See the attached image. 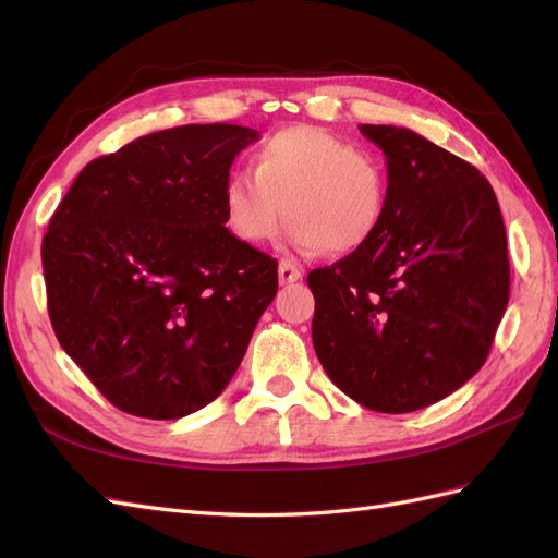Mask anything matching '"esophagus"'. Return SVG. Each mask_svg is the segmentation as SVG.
Masks as SVG:
<instances>
[{"label":"esophagus","mask_w":558,"mask_h":558,"mask_svg":"<svg viewBox=\"0 0 558 558\" xmlns=\"http://www.w3.org/2000/svg\"><path fill=\"white\" fill-rule=\"evenodd\" d=\"M302 279V269L298 265H293L291 260H281L279 263V283H295Z\"/></svg>","instance_id":"obj_1"}]
</instances>
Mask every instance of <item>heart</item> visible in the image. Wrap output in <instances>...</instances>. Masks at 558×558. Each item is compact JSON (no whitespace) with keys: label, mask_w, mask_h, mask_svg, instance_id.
I'll return each instance as SVG.
<instances>
[{"label":"heart","mask_w":558,"mask_h":558,"mask_svg":"<svg viewBox=\"0 0 558 558\" xmlns=\"http://www.w3.org/2000/svg\"><path fill=\"white\" fill-rule=\"evenodd\" d=\"M251 172L232 174L223 189L226 226L244 244L272 242L286 214L295 244L349 256L384 226V162L328 130L293 125L272 134L253 154Z\"/></svg>","instance_id":"obj_1"}]
</instances>
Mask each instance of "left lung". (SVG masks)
Segmentation results:
<instances>
[{"instance_id": "8db88e82", "label": "left lung", "mask_w": 558, "mask_h": 558, "mask_svg": "<svg viewBox=\"0 0 558 558\" xmlns=\"http://www.w3.org/2000/svg\"><path fill=\"white\" fill-rule=\"evenodd\" d=\"M386 156L377 238L312 269L314 351L363 408L404 414L447 398L484 365L510 298L508 238L480 170L421 134L361 125Z\"/></svg>"}]
</instances>
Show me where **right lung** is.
<instances>
[{
	"instance_id": "add662e5",
	"label": "right lung",
	"mask_w": 558,
	"mask_h": 558,
	"mask_svg": "<svg viewBox=\"0 0 558 558\" xmlns=\"http://www.w3.org/2000/svg\"><path fill=\"white\" fill-rule=\"evenodd\" d=\"M242 125H181L83 167L41 244L48 316L113 408L181 418L223 393L277 295V260L226 228Z\"/></svg>"
}]
</instances>
